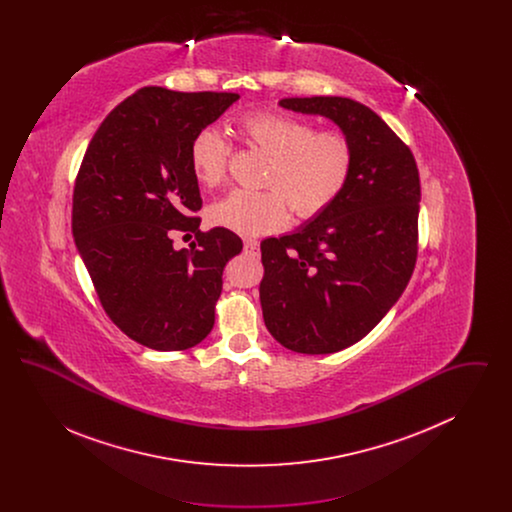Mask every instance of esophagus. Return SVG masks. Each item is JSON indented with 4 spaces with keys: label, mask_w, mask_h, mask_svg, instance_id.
I'll list each match as a JSON object with an SVG mask.
<instances>
[{
    "label": "esophagus",
    "mask_w": 512,
    "mask_h": 512,
    "mask_svg": "<svg viewBox=\"0 0 512 512\" xmlns=\"http://www.w3.org/2000/svg\"><path fill=\"white\" fill-rule=\"evenodd\" d=\"M244 251L245 253H251V255H259V244L255 240H245Z\"/></svg>",
    "instance_id": "1"
}]
</instances>
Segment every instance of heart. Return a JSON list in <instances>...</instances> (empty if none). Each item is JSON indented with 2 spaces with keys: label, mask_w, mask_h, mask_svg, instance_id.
Here are the masks:
<instances>
[{
  "label": "heart",
  "mask_w": 512,
  "mask_h": 512,
  "mask_svg": "<svg viewBox=\"0 0 512 512\" xmlns=\"http://www.w3.org/2000/svg\"><path fill=\"white\" fill-rule=\"evenodd\" d=\"M245 144L270 157L265 192L234 190L209 209V220L245 238L276 232L297 219H317L347 190L357 149L341 128L317 130L315 122L280 111H251L236 121ZM232 147L217 128H201L190 144L195 180L217 188L228 172Z\"/></svg>",
  "instance_id": "obj_1"
}]
</instances>
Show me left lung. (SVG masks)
I'll list each match as a JSON object with an SVG mask.
<instances>
[{
    "label": "left lung",
    "instance_id": "1",
    "mask_svg": "<svg viewBox=\"0 0 512 512\" xmlns=\"http://www.w3.org/2000/svg\"><path fill=\"white\" fill-rule=\"evenodd\" d=\"M324 115L357 149L340 199L299 232L261 244L259 297L272 338L295 353H336L386 317L418 257L420 176L413 151L372 109L349 98H288Z\"/></svg>",
    "mask_w": 512,
    "mask_h": 512
}]
</instances>
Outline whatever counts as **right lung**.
<instances>
[{
    "mask_svg": "<svg viewBox=\"0 0 512 512\" xmlns=\"http://www.w3.org/2000/svg\"><path fill=\"white\" fill-rule=\"evenodd\" d=\"M240 98L147 86L101 122L73 194V236L99 303L130 340L182 351L215 324L224 265L242 251L226 230H199L201 195L190 165L195 134ZM172 231L197 245L176 252Z\"/></svg>",
    "mask_w": 512,
    "mask_h": 512,
    "instance_id": "right-lung-1",
    "label": "right lung"
}]
</instances>
